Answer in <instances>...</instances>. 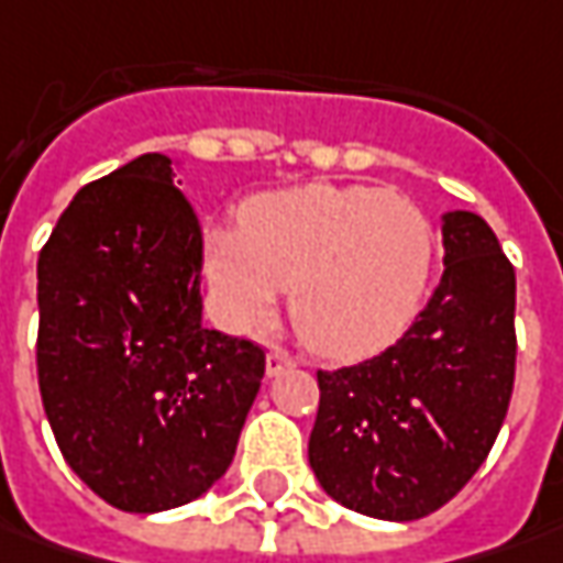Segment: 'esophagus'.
Returning <instances> with one entry per match:
<instances>
[{
  "label": "esophagus",
  "instance_id": "esophagus-1",
  "mask_svg": "<svg viewBox=\"0 0 563 563\" xmlns=\"http://www.w3.org/2000/svg\"><path fill=\"white\" fill-rule=\"evenodd\" d=\"M296 364H299V361L292 358L289 352H283V349H271V352H267V374H271V377L292 371Z\"/></svg>",
  "mask_w": 563,
  "mask_h": 563
}]
</instances>
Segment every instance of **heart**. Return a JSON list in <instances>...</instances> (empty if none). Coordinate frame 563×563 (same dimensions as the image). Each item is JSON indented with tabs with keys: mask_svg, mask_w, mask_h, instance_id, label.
<instances>
[{
	"mask_svg": "<svg viewBox=\"0 0 563 563\" xmlns=\"http://www.w3.org/2000/svg\"><path fill=\"white\" fill-rule=\"evenodd\" d=\"M433 227L405 196L311 184L262 196L243 230L208 243V274L227 314L255 327L292 286L289 318L327 358H361L396 340L423 299Z\"/></svg>",
	"mask_w": 563,
	"mask_h": 563,
	"instance_id": "heart-1",
	"label": "heart"
}]
</instances>
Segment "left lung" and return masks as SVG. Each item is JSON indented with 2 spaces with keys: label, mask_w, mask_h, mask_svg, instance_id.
Wrapping results in <instances>:
<instances>
[{
  "label": "left lung",
  "mask_w": 563,
  "mask_h": 563,
  "mask_svg": "<svg viewBox=\"0 0 563 563\" xmlns=\"http://www.w3.org/2000/svg\"><path fill=\"white\" fill-rule=\"evenodd\" d=\"M445 271L408 333L374 358L318 371L311 471L340 505L417 520L479 471L514 389V264L474 211L442 223Z\"/></svg>",
  "instance_id": "8db88e82"
}]
</instances>
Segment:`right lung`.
<instances>
[{"label": "right lung", "instance_id": "add662e5", "mask_svg": "<svg viewBox=\"0 0 563 563\" xmlns=\"http://www.w3.org/2000/svg\"><path fill=\"white\" fill-rule=\"evenodd\" d=\"M148 152L87 184L36 262V374L70 471L133 514L221 479L264 349L202 327V221Z\"/></svg>", "mask_w": 563, "mask_h": 563}]
</instances>
